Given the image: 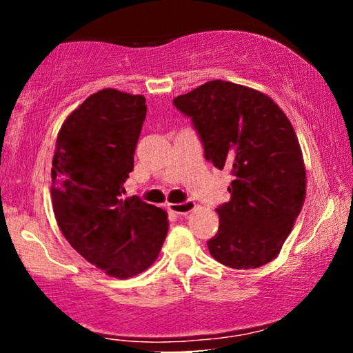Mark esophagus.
Instances as JSON below:
<instances>
[{
    "mask_svg": "<svg viewBox=\"0 0 353 353\" xmlns=\"http://www.w3.org/2000/svg\"><path fill=\"white\" fill-rule=\"evenodd\" d=\"M194 208H196V202L192 201L179 202V204H169V210H172L174 214H181V216L189 214L190 210H194Z\"/></svg>",
    "mask_w": 353,
    "mask_h": 353,
    "instance_id": "34e87169",
    "label": "esophagus"
}]
</instances>
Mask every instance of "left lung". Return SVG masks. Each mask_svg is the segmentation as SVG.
Masks as SVG:
<instances>
[{
  "instance_id": "left-lung-1",
  "label": "left lung",
  "mask_w": 353,
  "mask_h": 353,
  "mask_svg": "<svg viewBox=\"0 0 353 353\" xmlns=\"http://www.w3.org/2000/svg\"><path fill=\"white\" fill-rule=\"evenodd\" d=\"M190 117L204 156L234 181L219 205V230L209 252L230 269L274 261L305 201V165L295 131L269 96L214 79L174 99Z\"/></svg>"
}]
</instances>
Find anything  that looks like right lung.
<instances>
[{
  "label": "right lung",
  "instance_id": "right-lung-1",
  "mask_svg": "<svg viewBox=\"0 0 353 353\" xmlns=\"http://www.w3.org/2000/svg\"><path fill=\"white\" fill-rule=\"evenodd\" d=\"M145 111L144 96L101 89L61 125L52 157L51 202L61 232L116 279L151 267L169 229L165 210L137 196L123 199Z\"/></svg>",
  "mask_w": 353,
  "mask_h": 353
}]
</instances>
